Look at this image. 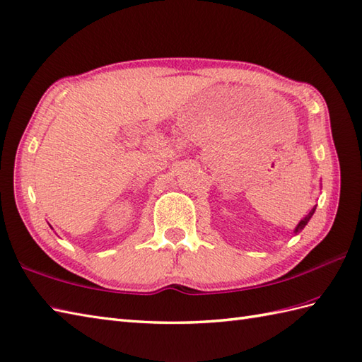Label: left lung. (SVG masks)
Instances as JSON below:
<instances>
[{
	"instance_id": "8db88e82",
	"label": "left lung",
	"mask_w": 362,
	"mask_h": 362,
	"mask_svg": "<svg viewBox=\"0 0 362 362\" xmlns=\"http://www.w3.org/2000/svg\"><path fill=\"white\" fill-rule=\"evenodd\" d=\"M316 206H317V205H314V206H313V209H311V210L308 211V214H305V218H303L302 221H300V222H298V224H297V227H296V230H294V233H296V235H297V233L300 232V230H303L306 224H308V222H310V219L313 218V214H314V211H316Z\"/></svg>"
}]
</instances>
